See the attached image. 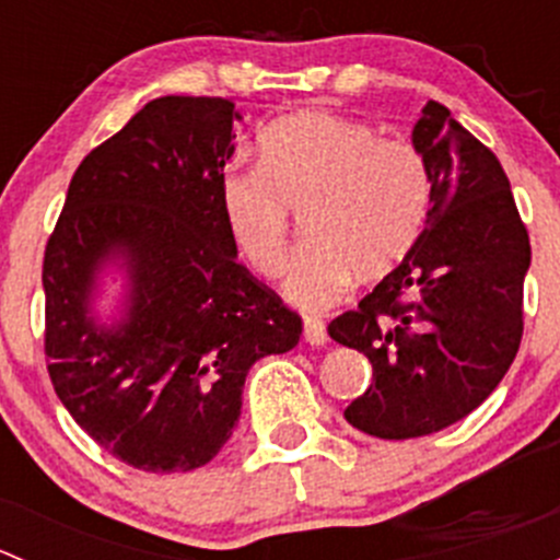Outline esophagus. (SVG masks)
<instances>
[{
  "label": "esophagus",
  "mask_w": 560,
  "mask_h": 560,
  "mask_svg": "<svg viewBox=\"0 0 560 560\" xmlns=\"http://www.w3.org/2000/svg\"><path fill=\"white\" fill-rule=\"evenodd\" d=\"M303 338H306V343H312V347H325L327 343L325 322L316 319V316H306V319H303Z\"/></svg>",
  "instance_id": "esophagus-1"
}]
</instances>
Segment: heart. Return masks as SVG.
<instances>
[{"label": "heart", "mask_w": 560, "mask_h": 560, "mask_svg": "<svg viewBox=\"0 0 560 560\" xmlns=\"http://www.w3.org/2000/svg\"><path fill=\"white\" fill-rule=\"evenodd\" d=\"M433 180L409 140L325 110L279 118L257 138V167H228L219 211L252 273L276 279L290 259V213L306 248L287 292L308 312L347 295L354 276L380 281L420 244Z\"/></svg>", "instance_id": "obj_1"}]
</instances>
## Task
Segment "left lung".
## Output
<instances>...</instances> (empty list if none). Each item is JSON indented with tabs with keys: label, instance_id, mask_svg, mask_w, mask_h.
<instances>
[{
	"label": "left lung",
	"instance_id": "8db88e82",
	"mask_svg": "<svg viewBox=\"0 0 560 560\" xmlns=\"http://www.w3.org/2000/svg\"><path fill=\"white\" fill-rule=\"evenodd\" d=\"M411 143L433 180L425 233L354 312L327 325L374 365L343 417L376 439L428 436L471 415L523 338L530 244L504 167L433 100Z\"/></svg>",
	"mask_w": 560,
	"mask_h": 560
}]
</instances>
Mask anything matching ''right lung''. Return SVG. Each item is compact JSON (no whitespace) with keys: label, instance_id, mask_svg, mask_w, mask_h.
Wrapping results in <instances>:
<instances>
[{"label":"right lung","instance_id":"obj_1","mask_svg":"<svg viewBox=\"0 0 560 560\" xmlns=\"http://www.w3.org/2000/svg\"><path fill=\"white\" fill-rule=\"evenodd\" d=\"M238 113L160 97L78 165L43 259L45 358L72 420L140 471H191L241 417L248 369L301 341V316L238 262L219 211ZM107 264L122 316L91 314Z\"/></svg>","mask_w":560,"mask_h":560}]
</instances>
